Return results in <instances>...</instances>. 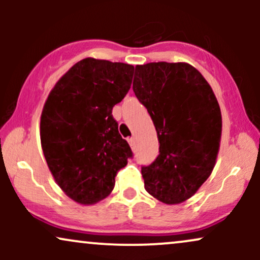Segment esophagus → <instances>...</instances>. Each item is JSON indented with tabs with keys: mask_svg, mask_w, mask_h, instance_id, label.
Segmentation results:
<instances>
[{
	"mask_svg": "<svg viewBox=\"0 0 260 260\" xmlns=\"http://www.w3.org/2000/svg\"><path fill=\"white\" fill-rule=\"evenodd\" d=\"M128 143H129L131 147H134V143H136V138L134 137H131V138H128Z\"/></svg>",
	"mask_w": 260,
	"mask_h": 260,
	"instance_id": "1",
	"label": "esophagus"
}]
</instances>
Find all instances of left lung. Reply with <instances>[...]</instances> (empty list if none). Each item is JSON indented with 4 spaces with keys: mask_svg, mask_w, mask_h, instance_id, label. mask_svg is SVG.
Wrapping results in <instances>:
<instances>
[{
    "mask_svg": "<svg viewBox=\"0 0 260 260\" xmlns=\"http://www.w3.org/2000/svg\"><path fill=\"white\" fill-rule=\"evenodd\" d=\"M133 91L160 143L154 162L142 168L145 189L165 204H180L196 194L215 166L222 129L215 94L184 62L136 66Z\"/></svg>",
    "mask_w": 260,
    "mask_h": 260,
    "instance_id": "obj_1",
    "label": "left lung"
}]
</instances>
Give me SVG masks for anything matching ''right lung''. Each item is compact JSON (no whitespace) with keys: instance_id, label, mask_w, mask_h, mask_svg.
I'll return each mask as SVG.
<instances>
[{"instance_id":"add662e5","label":"right lung","mask_w":260,"mask_h":260,"mask_svg":"<svg viewBox=\"0 0 260 260\" xmlns=\"http://www.w3.org/2000/svg\"><path fill=\"white\" fill-rule=\"evenodd\" d=\"M133 73L132 64L84 58L59 78L45 103L44 156L56 183L79 204L106 198L117 172L133 156L112 117V107L126 96Z\"/></svg>"}]
</instances>
